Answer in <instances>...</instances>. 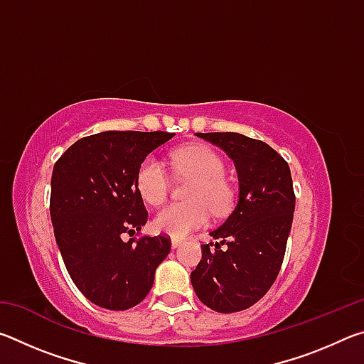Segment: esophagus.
Returning a JSON list of instances; mask_svg holds the SVG:
<instances>
[{
  "instance_id": "obj_1",
  "label": "esophagus",
  "mask_w": 364,
  "mask_h": 364,
  "mask_svg": "<svg viewBox=\"0 0 364 364\" xmlns=\"http://www.w3.org/2000/svg\"><path fill=\"white\" fill-rule=\"evenodd\" d=\"M181 244H183V239H178V237L171 239V247H173V249H176L178 245H181Z\"/></svg>"
}]
</instances>
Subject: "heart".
Listing matches in <instances>:
<instances>
[{
  "label": "heart",
  "mask_w": 364,
  "mask_h": 364,
  "mask_svg": "<svg viewBox=\"0 0 364 364\" xmlns=\"http://www.w3.org/2000/svg\"><path fill=\"white\" fill-rule=\"evenodd\" d=\"M173 164L180 176L193 178L186 197L191 202L165 205L154 217L159 232L183 237L208 221V210L215 217L225 215L231 207L232 193L225 181V162L217 152L205 146H191L173 154ZM136 186L143 199L159 205L170 193V175L157 156H147L136 173Z\"/></svg>",
  "instance_id": "obj_1"
}]
</instances>
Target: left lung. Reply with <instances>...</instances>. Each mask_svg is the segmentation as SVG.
I'll return each instance as SVG.
<instances>
[{
  "label": "left lung",
  "instance_id": "8db88e82",
  "mask_svg": "<svg viewBox=\"0 0 364 364\" xmlns=\"http://www.w3.org/2000/svg\"><path fill=\"white\" fill-rule=\"evenodd\" d=\"M196 134L232 159L239 199L225 223L210 232L220 242L202 244V260L191 282L212 310L241 311L269 291L284 260L295 208L291 168L260 139L239 133Z\"/></svg>",
  "mask_w": 364,
  "mask_h": 364
}]
</instances>
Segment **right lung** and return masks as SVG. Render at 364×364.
Instances as JSON below:
<instances>
[{
  "label": "right lung",
  "mask_w": 364,
  "mask_h": 364,
  "mask_svg": "<svg viewBox=\"0 0 364 364\" xmlns=\"http://www.w3.org/2000/svg\"><path fill=\"white\" fill-rule=\"evenodd\" d=\"M175 133L102 132L73 143L54 164L49 212L72 281L86 299L107 310L143 301L170 237L122 236L146 225L136 186L143 160Z\"/></svg>",
  "instance_id": "right-lung-1"
}]
</instances>
